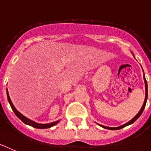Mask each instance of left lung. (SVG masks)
Instances as JSON below:
<instances>
[{
  "mask_svg": "<svg viewBox=\"0 0 151 151\" xmlns=\"http://www.w3.org/2000/svg\"><path fill=\"white\" fill-rule=\"evenodd\" d=\"M144 79H145V90H146V94H145V103H144V105H143L142 108L141 109V110L139 111L138 113L137 114V115H135V117H134L133 119L131 120V121H129L128 122H127L126 124H123V125H122V126H119V127H117V128H110V127H106V126H103V125H101V124H99L101 127H103V128H106V129H109V130H119V129H121V128H124V127L127 126V125H129V124H132V123H134V122L137 120V119H138L140 116H141V115L142 114L143 111H144V109H145V106H146V103H147V81L146 79H145V76H144Z\"/></svg>",
  "mask_w": 151,
  "mask_h": 151,
  "instance_id": "1",
  "label": "left lung"
}]
</instances>
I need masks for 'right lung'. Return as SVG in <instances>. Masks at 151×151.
I'll use <instances>...</instances> for the list:
<instances>
[{"mask_svg": "<svg viewBox=\"0 0 151 151\" xmlns=\"http://www.w3.org/2000/svg\"><path fill=\"white\" fill-rule=\"evenodd\" d=\"M6 95H7V99H8L9 103H10V106H11V108H12L13 111L14 112L15 115H17V117L19 118V119H20L21 121L23 122H24L25 124H29V125L33 127V128H39V129H44V128H51V127L54 126V125H55L56 124H58V123L59 122V120H58V121L55 122H52V123H49V124H38V123L35 122L31 121V120H29V119H27V118H26L25 116H23L22 114L19 113L17 110L16 109L15 107H14V105H13L12 102H11V100H10V96H9V95H8V92H7V90H6Z\"/></svg>", "mask_w": 151, "mask_h": 151, "instance_id": "right-lung-1", "label": "right lung"}]
</instances>
